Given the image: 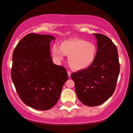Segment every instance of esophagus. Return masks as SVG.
<instances>
[{"instance_id": "34e87169", "label": "esophagus", "mask_w": 133, "mask_h": 133, "mask_svg": "<svg viewBox=\"0 0 133 133\" xmlns=\"http://www.w3.org/2000/svg\"><path fill=\"white\" fill-rule=\"evenodd\" d=\"M71 72L68 71V76H69V77H71Z\"/></svg>"}]
</instances>
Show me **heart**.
<instances>
[{
    "mask_svg": "<svg viewBox=\"0 0 133 133\" xmlns=\"http://www.w3.org/2000/svg\"><path fill=\"white\" fill-rule=\"evenodd\" d=\"M53 57L61 62L65 56H68V63L76 71L86 69L95 61L97 52L96 45L81 38H71L61 42V45L54 44L51 47Z\"/></svg>",
    "mask_w": 133,
    "mask_h": 133,
    "instance_id": "1",
    "label": "heart"
}]
</instances>
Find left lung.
<instances>
[{
  "mask_svg": "<svg viewBox=\"0 0 133 133\" xmlns=\"http://www.w3.org/2000/svg\"><path fill=\"white\" fill-rule=\"evenodd\" d=\"M93 35L97 46L95 61L88 68L71 76L77 97L88 106H99L112 95L120 71L116 46L104 35Z\"/></svg>",
  "mask_w": 133,
  "mask_h": 133,
  "instance_id": "obj_1",
  "label": "left lung"
}]
</instances>
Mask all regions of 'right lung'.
<instances>
[{
	"mask_svg": "<svg viewBox=\"0 0 133 133\" xmlns=\"http://www.w3.org/2000/svg\"><path fill=\"white\" fill-rule=\"evenodd\" d=\"M55 39L51 35L29 34L13 52L11 77L18 95L37 110L55 106L68 79L65 68L53 63L50 43Z\"/></svg>",
	"mask_w": 133,
	"mask_h": 133,
	"instance_id": "1",
	"label": "right lung"
}]
</instances>
